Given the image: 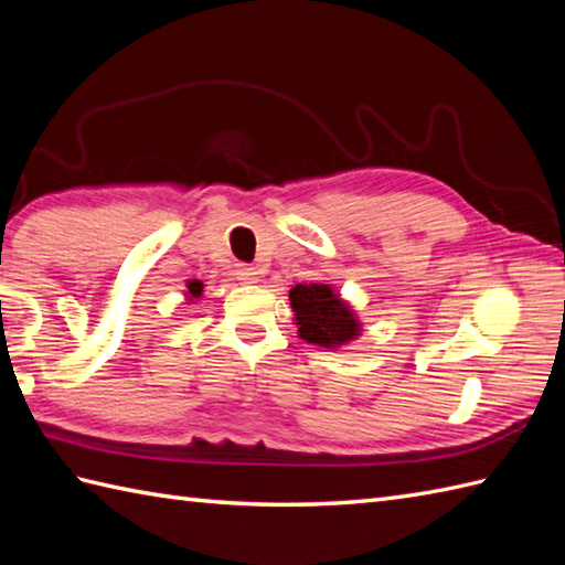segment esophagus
Instances as JSON below:
<instances>
[{
	"instance_id": "esophagus-1",
	"label": "esophagus",
	"mask_w": 565,
	"mask_h": 565,
	"mask_svg": "<svg viewBox=\"0 0 565 565\" xmlns=\"http://www.w3.org/2000/svg\"><path fill=\"white\" fill-rule=\"evenodd\" d=\"M235 279L243 281V284H255L257 281V269L255 267H247V264H237Z\"/></svg>"
}]
</instances>
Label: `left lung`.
Listing matches in <instances>:
<instances>
[{
	"instance_id": "obj_1",
	"label": "left lung",
	"mask_w": 565,
	"mask_h": 565,
	"mask_svg": "<svg viewBox=\"0 0 565 565\" xmlns=\"http://www.w3.org/2000/svg\"><path fill=\"white\" fill-rule=\"evenodd\" d=\"M298 334L320 347H340L359 334V322L328 284H296L289 291Z\"/></svg>"
}]
</instances>
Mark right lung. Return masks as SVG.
I'll return each instance as SVG.
<instances>
[{
  "instance_id": "right-lung-1",
  "label": "right lung",
  "mask_w": 565,
  "mask_h": 565,
  "mask_svg": "<svg viewBox=\"0 0 565 565\" xmlns=\"http://www.w3.org/2000/svg\"><path fill=\"white\" fill-rule=\"evenodd\" d=\"M201 289H203V284H201V281H189V294L194 296V298H196V296H201Z\"/></svg>"
}]
</instances>
